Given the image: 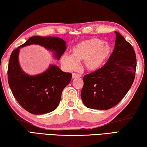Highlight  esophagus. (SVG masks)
Segmentation results:
<instances>
[{
  "instance_id": "1",
  "label": "esophagus",
  "mask_w": 147,
  "mask_h": 147,
  "mask_svg": "<svg viewBox=\"0 0 147 147\" xmlns=\"http://www.w3.org/2000/svg\"><path fill=\"white\" fill-rule=\"evenodd\" d=\"M80 75L78 73H73V75H72V78H80Z\"/></svg>"
}]
</instances>
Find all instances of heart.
I'll return each instance as SVG.
<instances>
[{
  "mask_svg": "<svg viewBox=\"0 0 147 147\" xmlns=\"http://www.w3.org/2000/svg\"><path fill=\"white\" fill-rule=\"evenodd\" d=\"M98 39L84 41L74 47L73 54L63 56L61 63L68 70H75L78 62L85 61V66L89 71H96L108 58L111 53V47Z\"/></svg>",
  "mask_w": 147,
  "mask_h": 147,
  "instance_id": "b5f03b06",
  "label": "heart"
}]
</instances>
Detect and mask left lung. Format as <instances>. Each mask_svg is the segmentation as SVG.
Segmentation results:
<instances>
[{"label":"left lung","instance_id":"obj_1","mask_svg":"<svg viewBox=\"0 0 147 147\" xmlns=\"http://www.w3.org/2000/svg\"><path fill=\"white\" fill-rule=\"evenodd\" d=\"M115 48L103 67L86 74L81 98L89 108L105 110L116 106L135 78L136 56L132 46L117 32Z\"/></svg>","mask_w":147,"mask_h":147}]
</instances>
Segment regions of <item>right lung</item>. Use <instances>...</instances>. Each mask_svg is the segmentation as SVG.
<instances>
[{
    "mask_svg": "<svg viewBox=\"0 0 147 147\" xmlns=\"http://www.w3.org/2000/svg\"><path fill=\"white\" fill-rule=\"evenodd\" d=\"M38 44L54 51L57 59L66 50L65 41L58 37L33 36L14 49L9 58L8 80L14 97L30 113L41 115L54 111L61 100L62 91L70 82L72 74L65 73L56 65H51L43 73L29 76L21 70L18 61L19 49Z\"/></svg>",
    "mask_w": 147,
    "mask_h": 147,
    "instance_id": "obj_1",
    "label": "right lung"
}]
</instances>
